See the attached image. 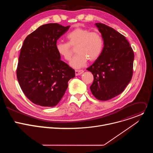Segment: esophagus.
I'll list each match as a JSON object with an SVG mask.
<instances>
[{"label": "esophagus", "mask_w": 153, "mask_h": 153, "mask_svg": "<svg viewBox=\"0 0 153 153\" xmlns=\"http://www.w3.org/2000/svg\"><path fill=\"white\" fill-rule=\"evenodd\" d=\"M83 72H84V71L82 70H75V74H76V76H79V75L82 74Z\"/></svg>", "instance_id": "obj_1"}]
</instances>
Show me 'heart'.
<instances>
[{
    "mask_svg": "<svg viewBox=\"0 0 153 153\" xmlns=\"http://www.w3.org/2000/svg\"><path fill=\"white\" fill-rule=\"evenodd\" d=\"M68 42H57L56 50L65 60L70 61L76 48L77 53L70 65L75 68H79L86 63L96 60L101 55L104 47V40L100 33L91 31L87 28H76L68 33L66 36Z\"/></svg>",
    "mask_w": 153,
    "mask_h": 153,
    "instance_id": "obj_1",
    "label": "heart"
}]
</instances>
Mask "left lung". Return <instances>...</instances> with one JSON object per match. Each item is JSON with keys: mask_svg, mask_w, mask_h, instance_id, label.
I'll return each mask as SVG.
<instances>
[{"mask_svg": "<svg viewBox=\"0 0 153 153\" xmlns=\"http://www.w3.org/2000/svg\"><path fill=\"white\" fill-rule=\"evenodd\" d=\"M104 40L100 57L86 68L94 80L90 86L98 100H110L122 93L131 80L133 73V50L124 36L103 24L96 23Z\"/></svg>", "mask_w": 153, "mask_h": 153, "instance_id": "1", "label": "left lung"}]
</instances>
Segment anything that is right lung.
Returning a JSON list of instances; mask_svg holds the SVG:
<instances>
[{"mask_svg":"<svg viewBox=\"0 0 153 153\" xmlns=\"http://www.w3.org/2000/svg\"><path fill=\"white\" fill-rule=\"evenodd\" d=\"M70 26L57 23L39 27L25 39L16 70L17 78L26 97L42 106H56L65 94L75 71L56 50L57 40Z\"/></svg>","mask_w":153,"mask_h":153,"instance_id":"1","label":"right lung"}]
</instances>
